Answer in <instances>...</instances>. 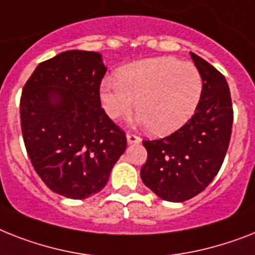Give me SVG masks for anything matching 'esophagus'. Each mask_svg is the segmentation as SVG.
I'll list each match as a JSON object with an SVG mask.
<instances>
[{"label": "esophagus", "mask_w": 255, "mask_h": 255, "mask_svg": "<svg viewBox=\"0 0 255 255\" xmlns=\"http://www.w3.org/2000/svg\"><path fill=\"white\" fill-rule=\"evenodd\" d=\"M127 141H128V144H136V142L141 141V138L138 137L137 134L131 133V132H127Z\"/></svg>", "instance_id": "esophagus-1"}]
</instances>
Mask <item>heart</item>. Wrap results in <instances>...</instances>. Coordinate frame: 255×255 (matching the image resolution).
I'll use <instances>...</instances> for the list:
<instances>
[{
	"mask_svg": "<svg viewBox=\"0 0 255 255\" xmlns=\"http://www.w3.org/2000/svg\"><path fill=\"white\" fill-rule=\"evenodd\" d=\"M202 92V76L194 64L162 56L121 68L115 80L103 81L99 97L111 119L129 115L136 99L140 122L153 133L163 134L181 128L192 117Z\"/></svg>",
	"mask_w": 255,
	"mask_h": 255,
	"instance_id": "obj_1",
	"label": "heart"
}]
</instances>
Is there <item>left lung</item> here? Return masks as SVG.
I'll use <instances>...</instances> for the list:
<instances>
[{"mask_svg": "<svg viewBox=\"0 0 255 255\" xmlns=\"http://www.w3.org/2000/svg\"><path fill=\"white\" fill-rule=\"evenodd\" d=\"M203 80L195 114L174 133L144 140L148 152L141 179L161 199L185 202L202 192L220 170L231 141L233 107L225 77L190 52Z\"/></svg>", "mask_w": 255, "mask_h": 255, "instance_id": "obj_1", "label": "left lung"}]
</instances>
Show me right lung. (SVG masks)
Listing matches in <instances>:
<instances>
[{
  "label": "right lung",
  "mask_w": 255,
  "mask_h": 255,
  "mask_svg": "<svg viewBox=\"0 0 255 255\" xmlns=\"http://www.w3.org/2000/svg\"><path fill=\"white\" fill-rule=\"evenodd\" d=\"M107 68L97 52L65 51L40 63L20 95V127L35 171L49 190L86 199L109 181L127 146L101 107Z\"/></svg>",
  "instance_id": "right-lung-1"
}]
</instances>
